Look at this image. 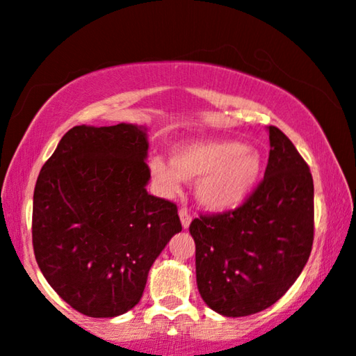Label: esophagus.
Here are the masks:
<instances>
[{
	"label": "esophagus",
	"instance_id": "esophagus-1",
	"mask_svg": "<svg viewBox=\"0 0 356 356\" xmlns=\"http://www.w3.org/2000/svg\"><path fill=\"white\" fill-rule=\"evenodd\" d=\"M179 216H181L182 227H184V229H187V227L191 226V222H192V215H191V211H188L187 208H181V210H179Z\"/></svg>",
	"mask_w": 356,
	"mask_h": 356
}]
</instances>
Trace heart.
<instances>
[{
    "mask_svg": "<svg viewBox=\"0 0 356 356\" xmlns=\"http://www.w3.org/2000/svg\"><path fill=\"white\" fill-rule=\"evenodd\" d=\"M149 170L164 193H177L182 181L198 182L202 205L227 211L243 205L257 187L264 159L257 149L241 141L195 140L174 146L170 164L153 158Z\"/></svg>",
    "mask_w": 356,
    "mask_h": 356,
    "instance_id": "1",
    "label": "heart"
}]
</instances>
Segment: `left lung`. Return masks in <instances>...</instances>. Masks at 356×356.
<instances>
[{"label":"left lung","mask_w":356,"mask_h":356,"mask_svg":"<svg viewBox=\"0 0 356 356\" xmlns=\"http://www.w3.org/2000/svg\"><path fill=\"white\" fill-rule=\"evenodd\" d=\"M264 181L236 210L191 225L197 286L208 307L243 317L275 305L296 282L314 239V184L306 161L277 127H267Z\"/></svg>","instance_id":"1"}]
</instances>
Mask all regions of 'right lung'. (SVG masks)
Listing matches in <instances>:
<instances>
[{
  "label": "right lung",
  "mask_w": 356,
  "mask_h": 356,
  "mask_svg": "<svg viewBox=\"0 0 356 356\" xmlns=\"http://www.w3.org/2000/svg\"><path fill=\"white\" fill-rule=\"evenodd\" d=\"M145 127H73L37 177L32 244L45 280L89 317L138 305L151 265L182 231L175 203L149 195Z\"/></svg>",
  "instance_id": "add662e5"
}]
</instances>
